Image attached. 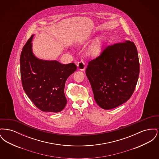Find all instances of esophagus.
Returning a JSON list of instances; mask_svg holds the SVG:
<instances>
[{
  "label": "esophagus",
  "instance_id": "1",
  "mask_svg": "<svg viewBox=\"0 0 159 159\" xmlns=\"http://www.w3.org/2000/svg\"><path fill=\"white\" fill-rule=\"evenodd\" d=\"M77 67L79 68V70H80L82 71H84L85 70L86 66H85L84 62H83V61L81 60L77 63Z\"/></svg>",
  "mask_w": 159,
  "mask_h": 159
}]
</instances>
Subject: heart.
<instances>
[{
    "label": "heart",
    "mask_w": 159,
    "mask_h": 159,
    "mask_svg": "<svg viewBox=\"0 0 159 159\" xmlns=\"http://www.w3.org/2000/svg\"><path fill=\"white\" fill-rule=\"evenodd\" d=\"M101 48H102V40L101 39H98L90 48L89 50V55L93 57L98 56L101 53Z\"/></svg>",
    "instance_id": "heart-1"
}]
</instances>
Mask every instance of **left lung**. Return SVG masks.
Returning <instances> with one entry per match:
<instances>
[{"mask_svg":"<svg viewBox=\"0 0 159 159\" xmlns=\"http://www.w3.org/2000/svg\"><path fill=\"white\" fill-rule=\"evenodd\" d=\"M139 74L137 49L129 40L108 46L86 69L94 99L104 110L120 106L131 97Z\"/></svg>","mask_w":159,"mask_h":159,"instance_id":"8db88e82","label":"left lung"}]
</instances>
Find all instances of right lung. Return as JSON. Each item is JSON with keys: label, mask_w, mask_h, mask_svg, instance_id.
I'll return each mask as SVG.
<instances>
[{"label": "right lung", "mask_w": 159, "mask_h": 159, "mask_svg": "<svg viewBox=\"0 0 159 159\" xmlns=\"http://www.w3.org/2000/svg\"><path fill=\"white\" fill-rule=\"evenodd\" d=\"M32 35L23 47L20 56V73L24 91L42 111L58 113L67 104L64 94L66 81L76 71L71 62L42 60L32 52Z\"/></svg>", "instance_id": "add662e5"}]
</instances>
